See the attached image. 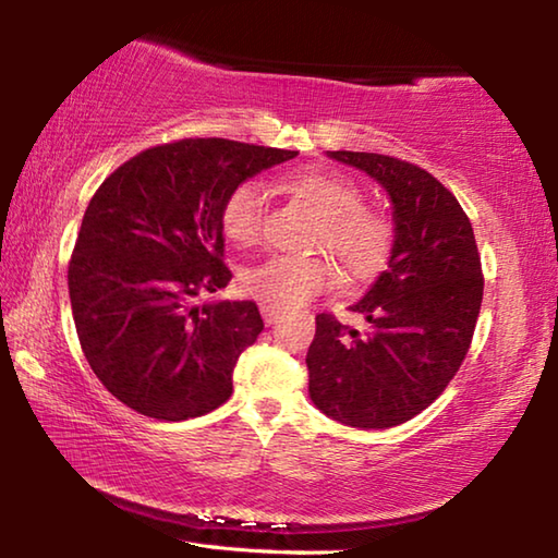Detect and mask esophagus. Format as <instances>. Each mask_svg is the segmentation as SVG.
Instances as JSON below:
<instances>
[{
    "instance_id": "1",
    "label": "esophagus",
    "mask_w": 558,
    "mask_h": 558,
    "mask_svg": "<svg viewBox=\"0 0 558 558\" xmlns=\"http://www.w3.org/2000/svg\"><path fill=\"white\" fill-rule=\"evenodd\" d=\"M260 315H263V319H266V325H276L278 317H280V310L270 307V305H263V302H260Z\"/></svg>"
}]
</instances>
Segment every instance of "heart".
<instances>
[{
	"label": "heart",
	"mask_w": 558,
	"mask_h": 558,
	"mask_svg": "<svg viewBox=\"0 0 558 558\" xmlns=\"http://www.w3.org/2000/svg\"><path fill=\"white\" fill-rule=\"evenodd\" d=\"M290 194L305 202L317 219L315 243L325 245L349 278L376 276L393 248V221L376 206L362 204V189L329 169H302L286 179ZM260 186L235 184L221 206V229L235 245L260 239ZM243 290L276 310L300 307L337 282V268L327 256H270L243 272Z\"/></svg>",
	"instance_id": "1"
}]
</instances>
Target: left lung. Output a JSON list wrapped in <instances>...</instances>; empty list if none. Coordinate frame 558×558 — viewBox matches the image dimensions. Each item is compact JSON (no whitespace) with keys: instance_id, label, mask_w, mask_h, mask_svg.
Returning <instances> with one entry per match:
<instances>
[{"instance_id":"left-lung-1","label":"left lung","mask_w":558,"mask_h":558,"mask_svg":"<svg viewBox=\"0 0 558 558\" xmlns=\"http://www.w3.org/2000/svg\"><path fill=\"white\" fill-rule=\"evenodd\" d=\"M376 179L393 204V248L369 292L349 310L359 335L317 315L307 349L310 399L352 428H393L446 391L483 305V266L468 214L426 169L376 153H329Z\"/></svg>"}]
</instances>
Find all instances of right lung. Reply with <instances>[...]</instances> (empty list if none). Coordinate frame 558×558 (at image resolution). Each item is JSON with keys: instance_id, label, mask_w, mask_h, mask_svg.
<instances>
[{"instance_id": "1", "label": "right lung", "mask_w": 558, "mask_h": 558, "mask_svg": "<svg viewBox=\"0 0 558 558\" xmlns=\"http://www.w3.org/2000/svg\"><path fill=\"white\" fill-rule=\"evenodd\" d=\"M295 149L189 137L149 147L93 194L69 263L75 332L128 409L186 421L229 401L233 366L263 332L251 300L196 305L229 286L221 206Z\"/></svg>"}]
</instances>
